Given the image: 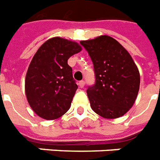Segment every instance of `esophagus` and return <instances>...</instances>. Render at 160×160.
I'll return each mask as SVG.
<instances>
[{
    "label": "esophagus",
    "mask_w": 160,
    "mask_h": 160,
    "mask_svg": "<svg viewBox=\"0 0 160 160\" xmlns=\"http://www.w3.org/2000/svg\"><path fill=\"white\" fill-rule=\"evenodd\" d=\"M78 85H79V87H80V88H82L84 87V85H85V82H84V81H82H82H80L78 82Z\"/></svg>",
    "instance_id": "obj_1"
}]
</instances>
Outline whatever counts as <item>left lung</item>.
Wrapping results in <instances>:
<instances>
[{
  "mask_svg": "<svg viewBox=\"0 0 160 160\" xmlns=\"http://www.w3.org/2000/svg\"><path fill=\"white\" fill-rule=\"evenodd\" d=\"M93 63L95 83L87 90L92 109L107 119L121 117L135 103L140 73L126 48L115 39L102 35L81 41Z\"/></svg>",
  "mask_w": 160,
  "mask_h": 160,
  "instance_id": "obj_1",
  "label": "left lung"
}]
</instances>
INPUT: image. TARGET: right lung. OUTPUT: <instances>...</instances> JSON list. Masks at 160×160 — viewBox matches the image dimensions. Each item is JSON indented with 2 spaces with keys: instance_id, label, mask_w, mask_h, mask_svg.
I'll return each instance as SVG.
<instances>
[{
  "instance_id": "right-lung-1",
  "label": "right lung",
  "mask_w": 160,
  "mask_h": 160,
  "mask_svg": "<svg viewBox=\"0 0 160 160\" xmlns=\"http://www.w3.org/2000/svg\"><path fill=\"white\" fill-rule=\"evenodd\" d=\"M81 50L76 42L55 37L34 54L25 77V94L39 116L55 120L68 111L78 85L68 59Z\"/></svg>"
}]
</instances>
